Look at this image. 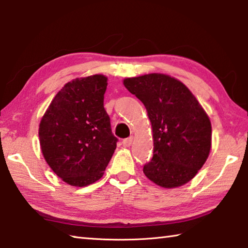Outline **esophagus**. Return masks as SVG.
<instances>
[{
  "mask_svg": "<svg viewBox=\"0 0 248 248\" xmlns=\"http://www.w3.org/2000/svg\"><path fill=\"white\" fill-rule=\"evenodd\" d=\"M132 141H133V138L130 137V138H127V139H124L123 141V145L124 146V148H128V146H130L132 144Z\"/></svg>",
  "mask_w": 248,
  "mask_h": 248,
  "instance_id": "obj_1",
  "label": "esophagus"
}]
</instances>
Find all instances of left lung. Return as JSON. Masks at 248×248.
<instances>
[{"label": "left lung", "instance_id": "1", "mask_svg": "<svg viewBox=\"0 0 248 248\" xmlns=\"http://www.w3.org/2000/svg\"><path fill=\"white\" fill-rule=\"evenodd\" d=\"M124 85L143 103L152 125L153 157L144 175L169 189L190 182L211 149V123L202 106L184 83L166 74L127 78Z\"/></svg>", "mask_w": 248, "mask_h": 248}]
</instances>
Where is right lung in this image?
I'll return each mask as SVG.
<instances>
[{
	"mask_svg": "<svg viewBox=\"0 0 248 248\" xmlns=\"http://www.w3.org/2000/svg\"><path fill=\"white\" fill-rule=\"evenodd\" d=\"M107 78L95 74L68 82L39 124L44 157L64 183L85 187L103 177L117 139L104 108Z\"/></svg>",
	"mask_w": 248,
	"mask_h": 248,
	"instance_id": "add662e5",
	"label": "right lung"
}]
</instances>
